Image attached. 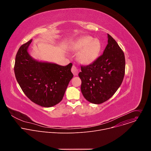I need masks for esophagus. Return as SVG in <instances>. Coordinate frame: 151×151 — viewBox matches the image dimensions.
Listing matches in <instances>:
<instances>
[{
    "mask_svg": "<svg viewBox=\"0 0 151 151\" xmlns=\"http://www.w3.org/2000/svg\"><path fill=\"white\" fill-rule=\"evenodd\" d=\"M71 70H72V72L73 73L74 76H77L78 75L79 70H78V69L75 66H72Z\"/></svg>",
    "mask_w": 151,
    "mask_h": 151,
    "instance_id": "obj_1",
    "label": "esophagus"
}]
</instances>
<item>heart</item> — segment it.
I'll return each mask as SVG.
<instances>
[{
    "instance_id": "b5f03b06",
    "label": "heart",
    "mask_w": 151,
    "mask_h": 151,
    "mask_svg": "<svg viewBox=\"0 0 151 151\" xmlns=\"http://www.w3.org/2000/svg\"><path fill=\"white\" fill-rule=\"evenodd\" d=\"M72 49L75 51L81 49L78 54V60L81 64L88 65L97 58L101 50V44L97 39L85 36L74 43Z\"/></svg>"
}]
</instances>
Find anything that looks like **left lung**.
I'll return each instance as SVG.
<instances>
[{"instance_id":"1","label":"left lung","mask_w":151,"mask_h":151,"mask_svg":"<svg viewBox=\"0 0 151 151\" xmlns=\"http://www.w3.org/2000/svg\"><path fill=\"white\" fill-rule=\"evenodd\" d=\"M107 38L108 44L103 54L90 65L81 66L78 75L83 97L94 104L109 100L120 87L125 74L124 52L109 34Z\"/></svg>"}]
</instances>
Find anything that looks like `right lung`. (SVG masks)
I'll use <instances>...</instances> for the list:
<instances>
[{
    "label": "right lung",
    "mask_w": 151,
    "mask_h": 151,
    "mask_svg": "<svg viewBox=\"0 0 151 151\" xmlns=\"http://www.w3.org/2000/svg\"><path fill=\"white\" fill-rule=\"evenodd\" d=\"M32 39L19 48L14 65L16 79L21 90L33 103L50 107L60 103L73 76L72 64L66 66L33 58L27 50Z\"/></svg>",
    "instance_id": "obj_1"
}]
</instances>
